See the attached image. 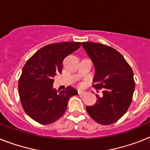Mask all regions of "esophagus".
Segmentation results:
<instances>
[{"label":"esophagus","instance_id":"1","mask_svg":"<svg viewBox=\"0 0 150 150\" xmlns=\"http://www.w3.org/2000/svg\"><path fill=\"white\" fill-rule=\"evenodd\" d=\"M78 94L79 95H84V94H86V91H82V90H78Z\"/></svg>","mask_w":150,"mask_h":150}]
</instances>
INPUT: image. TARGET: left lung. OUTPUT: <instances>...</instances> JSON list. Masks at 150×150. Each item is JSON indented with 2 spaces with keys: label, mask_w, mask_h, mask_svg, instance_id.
I'll return each mask as SVG.
<instances>
[{
  "label": "left lung",
  "mask_w": 150,
  "mask_h": 150,
  "mask_svg": "<svg viewBox=\"0 0 150 150\" xmlns=\"http://www.w3.org/2000/svg\"><path fill=\"white\" fill-rule=\"evenodd\" d=\"M82 46L95 66L93 87L103 89V96L96 95V103L86 109L99 124H112L132 103L135 88L133 71L122 55L110 46L93 42H83Z\"/></svg>",
  "instance_id": "8db88e82"
}]
</instances>
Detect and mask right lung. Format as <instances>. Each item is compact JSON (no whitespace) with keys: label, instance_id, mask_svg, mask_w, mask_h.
I'll return each instance as SVG.
<instances>
[{"label":"right lung","instance_id":"add662e5","mask_svg":"<svg viewBox=\"0 0 150 150\" xmlns=\"http://www.w3.org/2000/svg\"><path fill=\"white\" fill-rule=\"evenodd\" d=\"M80 42L51 43L37 51L24 65L18 79V95L25 112L34 121L49 125L60 119L76 89L67 86L59 93L52 88L54 77L62 71L65 57L77 50Z\"/></svg>","mask_w":150,"mask_h":150}]
</instances>
